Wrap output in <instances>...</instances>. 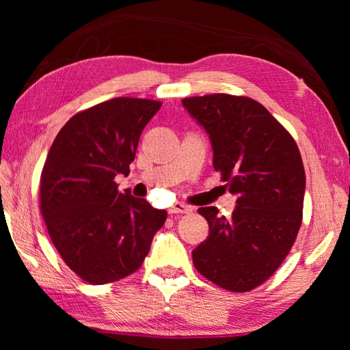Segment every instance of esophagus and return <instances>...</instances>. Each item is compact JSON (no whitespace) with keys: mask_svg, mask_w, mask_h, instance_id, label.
<instances>
[{"mask_svg":"<svg viewBox=\"0 0 350 350\" xmlns=\"http://www.w3.org/2000/svg\"><path fill=\"white\" fill-rule=\"evenodd\" d=\"M168 212L170 213H189V212H192V207L185 204V203H174L170 207Z\"/></svg>","mask_w":350,"mask_h":350,"instance_id":"1","label":"esophagus"}]
</instances>
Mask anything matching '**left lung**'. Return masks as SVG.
I'll list each match as a JSON object with an SVG mask.
<instances>
[{
    "instance_id": "8db88e82",
    "label": "left lung",
    "mask_w": 350,
    "mask_h": 350,
    "mask_svg": "<svg viewBox=\"0 0 350 350\" xmlns=\"http://www.w3.org/2000/svg\"><path fill=\"white\" fill-rule=\"evenodd\" d=\"M204 128L213 168L237 197L232 218L200 207L209 236L192 251L197 271L230 292H248L284 262L302 221L306 171L292 135L262 103L215 93L182 100Z\"/></svg>"
}]
</instances>
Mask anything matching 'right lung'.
<instances>
[{
    "label": "right lung",
    "mask_w": 350,
    "mask_h": 350,
    "mask_svg": "<svg viewBox=\"0 0 350 350\" xmlns=\"http://www.w3.org/2000/svg\"><path fill=\"white\" fill-rule=\"evenodd\" d=\"M161 102L116 98L73 116L52 143L40 177V211L64 263L90 284L135 272L167 212L117 189Z\"/></svg>",
    "instance_id": "add662e5"
}]
</instances>
